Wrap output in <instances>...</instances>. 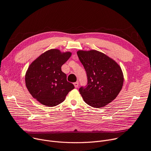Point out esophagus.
<instances>
[{"label":"esophagus","mask_w":151,"mask_h":151,"mask_svg":"<svg viewBox=\"0 0 151 151\" xmlns=\"http://www.w3.org/2000/svg\"><path fill=\"white\" fill-rule=\"evenodd\" d=\"M73 84H74V86H75V88H78V86H79V83H78V82H74V83H73Z\"/></svg>","instance_id":"34e87169"}]
</instances>
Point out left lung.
<instances>
[{
    "label": "left lung",
    "instance_id": "1",
    "mask_svg": "<svg viewBox=\"0 0 151 151\" xmlns=\"http://www.w3.org/2000/svg\"><path fill=\"white\" fill-rule=\"evenodd\" d=\"M77 54L88 78L87 85L79 90L84 101L96 108L108 104L122 88L124 75L120 66L97 50H79Z\"/></svg>",
    "mask_w": 151,
    "mask_h": 151
}]
</instances>
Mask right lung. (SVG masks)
I'll return each mask as SVG.
<instances>
[{
  "label": "right lung",
  "instance_id": "1",
  "mask_svg": "<svg viewBox=\"0 0 151 151\" xmlns=\"http://www.w3.org/2000/svg\"><path fill=\"white\" fill-rule=\"evenodd\" d=\"M69 51L51 49L42 53L29 66L26 75V86L32 96L41 104L53 107L62 103L73 83L67 81L61 66L71 57Z\"/></svg>",
  "mask_w": 151,
  "mask_h": 151
}]
</instances>
